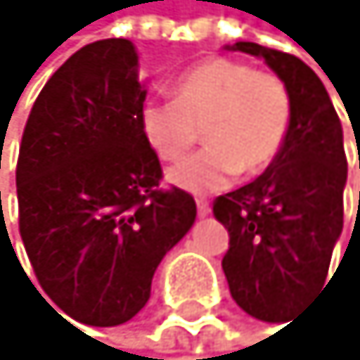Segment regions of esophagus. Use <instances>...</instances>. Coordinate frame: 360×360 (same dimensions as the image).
Here are the masks:
<instances>
[{
  "mask_svg": "<svg viewBox=\"0 0 360 360\" xmlns=\"http://www.w3.org/2000/svg\"><path fill=\"white\" fill-rule=\"evenodd\" d=\"M195 205H198V214L200 216H209V212H212V207H209V202H207L205 198H198Z\"/></svg>",
  "mask_w": 360,
  "mask_h": 360,
  "instance_id": "34e87169",
  "label": "esophagus"
}]
</instances>
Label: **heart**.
I'll list each match as a JSON object with an SVG mask.
<instances>
[{"label":"heart","instance_id":"b5f03b06","mask_svg":"<svg viewBox=\"0 0 360 360\" xmlns=\"http://www.w3.org/2000/svg\"><path fill=\"white\" fill-rule=\"evenodd\" d=\"M291 97L279 76L230 58H207L174 83V100L141 109V130L162 160H179L205 130L207 148L167 172L184 191H221L237 176L265 172L284 146Z\"/></svg>","mask_w":360,"mask_h":360}]
</instances>
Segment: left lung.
Returning <instances> with one entry per match:
<instances>
[{
    "label": "left lung",
    "mask_w": 360,
    "mask_h": 360,
    "mask_svg": "<svg viewBox=\"0 0 360 360\" xmlns=\"http://www.w3.org/2000/svg\"><path fill=\"white\" fill-rule=\"evenodd\" d=\"M226 49L265 60L291 97V123L274 162L214 202L216 221L230 235L221 263L230 295L254 319L277 323L323 288L342 235V123L321 79L300 58L251 41Z\"/></svg>",
    "instance_id": "left-lung-1"
}]
</instances>
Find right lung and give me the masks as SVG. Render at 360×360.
Here are the masks:
<instances>
[{
	"mask_svg": "<svg viewBox=\"0 0 360 360\" xmlns=\"http://www.w3.org/2000/svg\"><path fill=\"white\" fill-rule=\"evenodd\" d=\"M144 100L132 41L83 46L39 93L18 155L20 237L39 284L100 328L146 305L158 265L198 214L186 191L158 188Z\"/></svg>",
	"mask_w": 360,
	"mask_h": 360,
	"instance_id": "obj_1",
	"label": "right lung"
}]
</instances>
